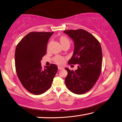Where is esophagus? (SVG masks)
I'll return each mask as SVG.
<instances>
[{"label": "esophagus", "instance_id": "1", "mask_svg": "<svg viewBox=\"0 0 122 122\" xmlns=\"http://www.w3.org/2000/svg\"><path fill=\"white\" fill-rule=\"evenodd\" d=\"M63 69V67H62V66H58V70H62V69Z\"/></svg>", "mask_w": 122, "mask_h": 122}]
</instances>
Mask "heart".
<instances>
[{
    "mask_svg": "<svg viewBox=\"0 0 122 122\" xmlns=\"http://www.w3.org/2000/svg\"><path fill=\"white\" fill-rule=\"evenodd\" d=\"M59 41L62 47L66 46V45H69V46H70V41L69 40V38L68 37H66V36H60L59 38ZM65 59V57H63L62 56H56L53 58V61L54 62H56V64H59V65H62V64L64 63Z\"/></svg>",
    "mask_w": 122,
    "mask_h": 122,
    "instance_id": "heart-1",
    "label": "heart"
}]
</instances>
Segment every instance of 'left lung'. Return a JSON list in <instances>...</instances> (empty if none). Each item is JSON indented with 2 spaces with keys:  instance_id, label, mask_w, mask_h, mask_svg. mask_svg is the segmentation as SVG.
Listing matches in <instances>:
<instances>
[{
  "instance_id": "1",
  "label": "left lung",
  "mask_w": 122,
  "mask_h": 122,
  "mask_svg": "<svg viewBox=\"0 0 122 122\" xmlns=\"http://www.w3.org/2000/svg\"><path fill=\"white\" fill-rule=\"evenodd\" d=\"M75 43V50L69 64H78L75 71L66 68L68 75L65 83L68 89L74 94H85L92 89L102 71V51L96 38L82 29L64 31Z\"/></svg>"
}]
</instances>
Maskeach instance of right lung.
Here are the masks:
<instances>
[{
	"label": "right lung",
	"instance_id": "obj_1",
	"mask_svg": "<svg viewBox=\"0 0 122 122\" xmlns=\"http://www.w3.org/2000/svg\"><path fill=\"white\" fill-rule=\"evenodd\" d=\"M54 32H32L17 45L15 68L21 84L28 92L40 95L51 87L58 71L54 64L42 69L41 60L46 53L47 44Z\"/></svg>",
	"mask_w": 122,
	"mask_h": 122
}]
</instances>
